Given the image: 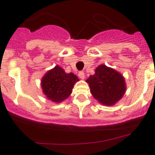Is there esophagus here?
<instances>
[{"label":"esophagus","instance_id":"1","mask_svg":"<svg viewBox=\"0 0 155 155\" xmlns=\"http://www.w3.org/2000/svg\"><path fill=\"white\" fill-rule=\"evenodd\" d=\"M78 76H79V78H80L81 79V80H84V78H85L84 73V72H82V71L79 72V73H78Z\"/></svg>","mask_w":155,"mask_h":155}]
</instances>
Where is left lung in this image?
Here are the masks:
<instances>
[{"label": "left lung", "instance_id": "left-lung-1", "mask_svg": "<svg viewBox=\"0 0 155 155\" xmlns=\"http://www.w3.org/2000/svg\"><path fill=\"white\" fill-rule=\"evenodd\" d=\"M86 82L93 97L105 106H113L123 97L126 91L124 78L120 72L104 64L95 69Z\"/></svg>", "mask_w": 155, "mask_h": 155}]
</instances>
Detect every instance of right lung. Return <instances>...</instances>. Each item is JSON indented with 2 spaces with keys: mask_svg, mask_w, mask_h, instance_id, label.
<instances>
[{
  "mask_svg": "<svg viewBox=\"0 0 155 155\" xmlns=\"http://www.w3.org/2000/svg\"><path fill=\"white\" fill-rule=\"evenodd\" d=\"M78 81L76 75L67 74L63 68L57 65L46 72L41 81V85L48 100L61 103L70 96L74 85Z\"/></svg>",
  "mask_w": 155,
  "mask_h": 155,
  "instance_id": "right-lung-1",
  "label": "right lung"
}]
</instances>
